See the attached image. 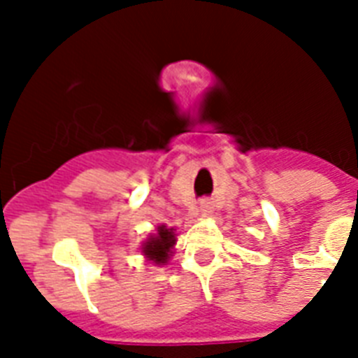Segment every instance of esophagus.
Here are the masks:
<instances>
[{
	"label": "esophagus",
	"mask_w": 358,
	"mask_h": 358,
	"mask_svg": "<svg viewBox=\"0 0 358 358\" xmlns=\"http://www.w3.org/2000/svg\"><path fill=\"white\" fill-rule=\"evenodd\" d=\"M201 213L202 215H210L212 213V202L201 201Z\"/></svg>",
	"instance_id": "obj_1"
}]
</instances>
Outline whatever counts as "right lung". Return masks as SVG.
<instances>
[{"label": "right lung", "instance_id": "right-lung-1", "mask_svg": "<svg viewBox=\"0 0 358 358\" xmlns=\"http://www.w3.org/2000/svg\"><path fill=\"white\" fill-rule=\"evenodd\" d=\"M174 243H176L174 229H167L165 224H162V227H157L156 234L150 236L143 243L141 250L148 260H152L157 266H163V264H167V260L173 255Z\"/></svg>", "mask_w": 358, "mask_h": 358}]
</instances>
